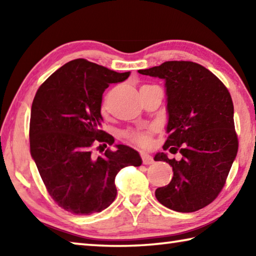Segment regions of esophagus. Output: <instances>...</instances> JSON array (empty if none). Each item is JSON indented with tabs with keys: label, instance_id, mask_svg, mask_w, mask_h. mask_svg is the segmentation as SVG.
Here are the masks:
<instances>
[{
	"label": "esophagus",
	"instance_id": "34e87169",
	"mask_svg": "<svg viewBox=\"0 0 256 256\" xmlns=\"http://www.w3.org/2000/svg\"><path fill=\"white\" fill-rule=\"evenodd\" d=\"M141 157H142V162H144V164H150L154 162V159L149 154L142 152Z\"/></svg>",
	"mask_w": 256,
	"mask_h": 256
}]
</instances>
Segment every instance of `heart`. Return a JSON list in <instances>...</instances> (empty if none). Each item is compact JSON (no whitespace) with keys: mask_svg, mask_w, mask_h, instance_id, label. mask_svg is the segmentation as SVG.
I'll return each instance as SVG.
<instances>
[{"mask_svg":"<svg viewBox=\"0 0 256 256\" xmlns=\"http://www.w3.org/2000/svg\"><path fill=\"white\" fill-rule=\"evenodd\" d=\"M124 136L131 144H134L146 146L150 144L149 131H136V130H131V131L125 132Z\"/></svg>","mask_w":256,"mask_h":256,"instance_id":"1","label":"heart"}]
</instances>
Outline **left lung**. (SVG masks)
<instances>
[{"mask_svg": "<svg viewBox=\"0 0 256 256\" xmlns=\"http://www.w3.org/2000/svg\"><path fill=\"white\" fill-rule=\"evenodd\" d=\"M138 73L164 81L168 138L162 148L183 156H154L174 172L170 184L156 190V198L174 211L200 210L218 196L237 154L230 94L214 73L188 60H168Z\"/></svg>", "mask_w": 256, "mask_h": 256, "instance_id": "8db88e82", "label": "left lung"}]
</instances>
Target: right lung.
<instances>
[{
	"label": "right lung",
	"mask_w": 256,
	"mask_h": 256,
	"mask_svg": "<svg viewBox=\"0 0 256 256\" xmlns=\"http://www.w3.org/2000/svg\"><path fill=\"white\" fill-rule=\"evenodd\" d=\"M130 74L76 58L55 71L34 98L30 154L50 196L71 214L106 209L118 194V172L141 166L140 154L128 146L116 144L115 151L107 149L99 157L92 150L96 142L114 144L102 130V94Z\"/></svg>",
	"instance_id": "add662e5"
}]
</instances>
